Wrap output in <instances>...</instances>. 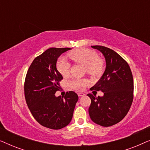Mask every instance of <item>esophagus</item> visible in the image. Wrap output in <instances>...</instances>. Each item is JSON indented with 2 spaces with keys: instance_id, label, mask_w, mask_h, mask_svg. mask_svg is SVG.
I'll list each match as a JSON object with an SVG mask.
<instances>
[{
  "instance_id": "1",
  "label": "esophagus",
  "mask_w": 150,
  "mask_h": 150,
  "mask_svg": "<svg viewBox=\"0 0 150 150\" xmlns=\"http://www.w3.org/2000/svg\"><path fill=\"white\" fill-rule=\"evenodd\" d=\"M85 94H84L83 93H78V96H79V97H81V96H83Z\"/></svg>"
}]
</instances>
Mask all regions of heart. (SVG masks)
Listing matches in <instances>:
<instances>
[{
    "instance_id": "b5f03b06",
    "label": "heart",
    "mask_w": 150,
    "mask_h": 150,
    "mask_svg": "<svg viewBox=\"0 0 150 150\" xmlns=\"http://www.w3.org/2000/svg\"><path fill=\"white\" fill-rule=\"evenodd\" d=\"M68 56L74 62L85 66L87 73L92 76H97L103 70V61L98 58L97 52L95 51L86 48L79 49L69 53ZM57 68L63 76H66L69 74L70 63L65 58L61 57L57 61ZM87 84L88 81L85 79H72L68 81L69 87L77 91L83 90Z\"/></svg>"
}]
</instances>
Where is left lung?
Listing matches in <instances>:
<instances>
[{"label": "left lung", "instance_id": "1", "mask_svg": "<svg viewBox=\"0 0 150 150\" xmlns=\"http://www.w3.org/2000/svg\"><path fill=\"white\" fill-rule=\"evenodd\" d=\"M104 55L106 61L105 71L91 89L102 91L103 96L96 97L87 94L91 103L89 108L91 120L104 127L117 124L125 117L133 100L132 74L128 63L114 50L102 46H92Z\"/></svg>", "mask_w": 150, "mask_h": 150}]
</instances>
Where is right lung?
I'll use <instances>...</instances> for the list:
<instances>
[{
	"mask_svg": "<svg viewBox=\"0 0 150 150\" xmlns=\"http://www.w3.org/2000/svg\"><path fill=\"white\" fill-rule=\"evenodd\" d=\"M69 48H50L37 57L30 65L24 82V96L37 122L46 128L59 130L70 123L79 100L75 92L64 97L55 96L62 75L57 69V59Z\"/></svg>",
	"mask_w": 150,
	"mask_h": 150,
	"instance_id": "add662e5",
	"label": "right lung"
}]
</instances>
